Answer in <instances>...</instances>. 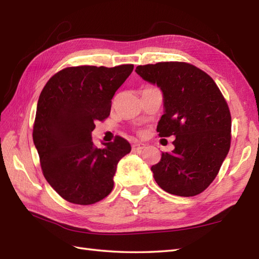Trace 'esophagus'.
<instances>
[{"label":"esophagus","mask_w":259,"mask_h":259,"mask_svg":"<svg viewBox=\"0 0 259 259\" xmlns=\"http://www.w3.org/2000/svg\"><path fill=\"white\" fill-rule=\"evenodd\" d=\"M144 148H145V145L144 144H140V142H138V144H135L133 146V149L134 150H141V149H144Z\"/></svg>","instance_id":"esophagus-1"}]
</instances>
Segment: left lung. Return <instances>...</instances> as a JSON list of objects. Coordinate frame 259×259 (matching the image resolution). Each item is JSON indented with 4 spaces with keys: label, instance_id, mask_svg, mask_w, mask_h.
I'll use <instances>...</instances> for the list:
<instances>
[{
    "label": "left lung",
    "instance_id": "obj_1",
    "mask_svg": "<svg viewBox=\"0 0 259 259\" xmlns=\"http://www.w3.org/2000/svg\"><path fill=\"white\" fill-rule=\"evenodd\" d=\"M142 79L163 93L161 138L176 137L171 152L153 164V178L171 195L192 197L207 189L219 172L232 139V115L222 91L205 71L186 62L138 65Z\"/></svg>",
    "mask_w": 259,
    "mask_h": 259
}]
</instances>
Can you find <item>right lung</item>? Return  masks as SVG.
Returning <instances> with one entry per match:
<instances>
[{
    "mask_svg": "<svg viewBox=\"0 0 259 259\" xmlns=\"http://www.w3.org/2000/svg\"><path fill=\"white\" fill-rule=\"evenodd\" d=\"M134 64L80 65L59 71L38 98L33 141L45 178L63 199L92 205L113 189L119 160L131 150L120 136L106 148L93 146L97 120L107 119L111 100Z\"/></svg>",
    "mask_w": 259,
    "mask_h": 259,
    "instance_id": "1",
    "label": "right lung"
}]
</instances>
